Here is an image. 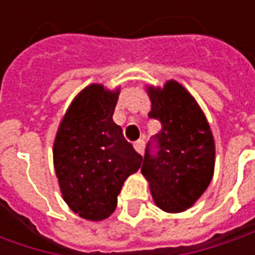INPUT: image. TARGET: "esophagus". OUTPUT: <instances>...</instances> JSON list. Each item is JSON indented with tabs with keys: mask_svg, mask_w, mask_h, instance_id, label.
<instances>
[{
	"mask_svg": "<svg viewBox=\"0 0 255 255\" xmlns=\"http://www.w3.org/2000/svg\"><path fill=\"white\" fill-rule=\"evenodd\" d=\"M133 147H134V150H136V152L142 154L143 150H144V140H143V139H139V140H136V142L133 143Z\"/></svg>",
	"mask_w": 255,
	"mask_h": 255,
	"instance_id": "obj_1",
	"label": "esophagus"
}]
</instances>
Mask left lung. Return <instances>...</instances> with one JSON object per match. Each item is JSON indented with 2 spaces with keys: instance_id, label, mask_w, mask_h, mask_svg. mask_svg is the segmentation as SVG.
Here are the masks:
<instances>
[{
  "instance_id": "obj_1",
  "label": "left lung",
  "mask_w": 255,
  "mask_h": 255,
  "mask_svg": "<svg viewBox=\"0 0 255 255\" xmlns=\"http://www.w3.org/2000/svg\"><path fill=\"white\" fill-rule=\"evenodd\" d=\"M149 118L162 129L147 143L142 174L156 206L167 213L187 210L209 187L214 173V137L196 99L179 82L149 86ZM154 142L158 149L151 153Z\"/></svg>"
}]
</instances>
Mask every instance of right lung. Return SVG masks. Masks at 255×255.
Masks as SVG:
<instances>
[{"instance_id":"right-lung-1","label":"right lung","mask_w":255,"mask_h":255,"mask_svg":"<svg viewBox=\"0 0 255 255\" xmlns=\"http://www.w3.org/2000/svg\"><path fill=\"white\" fill-rule=\"evenodd\" d=\"M119 88L92 84L78 93L58 128L54 167L65 203L79 217L101 221L112 214L125 180L143 157L112 116Z\"/></svg>"}]
</instances>
